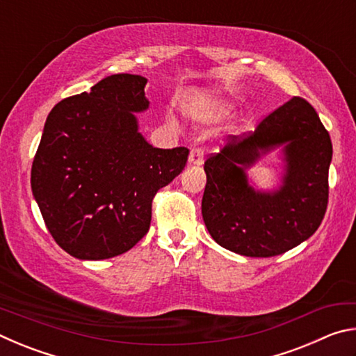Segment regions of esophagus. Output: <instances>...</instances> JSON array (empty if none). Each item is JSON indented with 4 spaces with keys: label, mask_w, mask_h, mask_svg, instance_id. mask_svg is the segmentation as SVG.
<instances>
[{
    "label": "esophagus",
    "mask_w": 356,
    "mask_h": 356,
    "mask_svg": "<svg viewBox=\"0 0 356 356\" xmlns=\"http://www.w3.org/2000/svg\"><path fill=\"white\" fill-rule=\"evenodd\" d=\"M202 160H204V149L202 147L191 149L190 156H188L190 165H201Z\"/></svg>",
    "instance_id": "esophagus-1"
}]
</instances>
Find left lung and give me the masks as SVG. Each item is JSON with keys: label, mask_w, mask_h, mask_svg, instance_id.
<instances>
[{"label": "left lung", "mask_w": 356, "mask_h": 356, "mask_svg": "<svg viewBox=\"0 0 356 356\" xmlns=\"http://www.w3.org/2000/svg\"><path fill=\"white\" fill-rule=\"evenodd\" d=\"M285 144L286 176L278 192H254L244 168ZM333 155L328 130L308 102L292 97L252 131L232 135L204 163L202 218L216 243L248 257L286 252L317 231L328 206Z\"/></svg>", "instance_id": "obj_1"}]
</instances>
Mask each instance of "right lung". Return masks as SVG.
<instances>
[{"label":"right lung","instance_id":"obj_1","mask_svg":"<svg viewBox=\"0 0 356 356\" xmlns=\"http://www.w3.org/2000/svg\"><path fill=\"white\" fill-rule=\"evenodd\" d=\"M147 80L116 74L59 102L34 155L31 188L51 237L70 256L100 261L146 236L156 191L186 165V147L159 149L138 131Z\"/></svg>","mask_w":356,"mask_h":356}]
</instances>
